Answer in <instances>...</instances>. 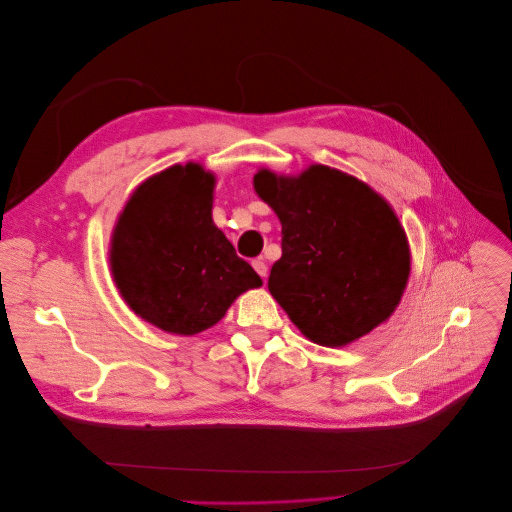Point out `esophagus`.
<instances>
[{"label": "esophagus", "instance_id": "1", "mask_svg": "<svg viewBox=\"0 0 512 512\" xmlns=\"http://www.w3.org/2000/svg\"><path fill=\"white\" fill-rule=\"evenodd\" d=\"M252 266H254L256 273H258L262 279H266V275H269V266H266V262H264L262 258H256V260L252 262Z\"/></svg>", "mask_w": 512, "mask_h": 512}]
</instances>
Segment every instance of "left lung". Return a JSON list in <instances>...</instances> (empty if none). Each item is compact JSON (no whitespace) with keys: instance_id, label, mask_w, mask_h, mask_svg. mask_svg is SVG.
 <instances>
[{"instance_id":"8db88e82","label":"left lung","mask_w":512,"mask_h":512,"mask_svg":"<svg viewBox=\"0 0 512 512\" xmlns=\"http://www.w3.org/2000/svg\"><path fill=\"white\" fill-rule=\"evenodd\" d=\"M254 189L281 221L269 291L310 342L342 348L389 319L410 275V250L377 191L323 164L298 177L262 168Z\"/></svg>"}]
</instances>
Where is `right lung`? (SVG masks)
<instances>
[{
	"label": "right lung",
	"mask_w": 512,
	"mask_h": 512,
	"mask_svg": "<svg viewBox=\"0 0 512 512\" xmlns=\"http://www.w3.org/2000/svg\"><path fill=\"white\" fill-rule=\"evenodd\" d=\"M214 175L175 164L143 181L110 241L120 296L143 321L196 335L223 319L233 300L262 279L212 223Z\"/></svg>",
	"instance_id": "1"
}]
</instances>
